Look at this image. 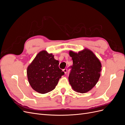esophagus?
<instances>
[{
    "label": "esophagus",
    "instance_id": "34e87169",
    "mask_svg": "<svg viewBox=\"0 0 125 125\" xmlns=\"http://www.w3.org/2000/svg\"><path fill=\"white\" fill-rule=\"evenodd\" d=\"M63 71L64 72V73H65V74H66L67 73V69H64L63 70Z\"/></svg>",
    "mask_w": 125,
    "mask_h": 125
}]
</instances>
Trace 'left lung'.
<instances>
[{
	"instance_id": "left-lung-1",
	"label": "left lung",
	"mask_w": 125,
	"mask_h": 125,
	"mask_svg": "<svg viewBox=\"0 0 125 125\" xmlns=\"http://www.w3.org/2000/svg\"><path fill=\"white\" fill-rule=\"evenodd\" d=\"M69 55L73 60L68 78L72 88L81 93L89 91L100 77V61L91 51L86 48L78 53L70 51Z\"/></svg>"
}]
</instances>
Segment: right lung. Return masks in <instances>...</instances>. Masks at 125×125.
<instances>
[{"mask_svg": "<svg viewBox=\"0 0 125 125\" xmlns=\"http://www.w3.org/2000/svg\"><path fill=\"white\" fill-rule=\"evenodd\" d=\"M59 61L46 51L39 52L27 68L28 81L32 88L41 94L53 90L65 73L59 68Z\"/></svg>", "mask_w": 125, "mask_h": 125, "instance_id": "add662e5", "label": "right lung"}]
</instances>
